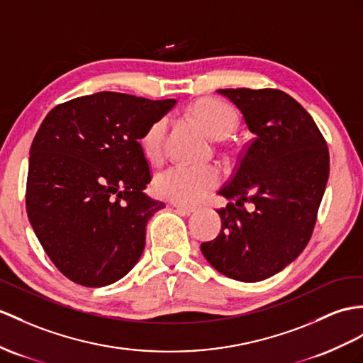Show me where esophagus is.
<instances>
[{
	"instance_id": "obj_1",
	"label": "esophagus",
	"mask_w": 363,
	"mask_h": 363,
	"mask_svg": "<svg viewBox=\"0 0 363 363\" xmlns=\"http://www.w3.org/2000/svg\"><path fill=\"white\" fill-rule=\"evenodd\" d=\"M172 206L179 211V212H182V214H192V212H196L197 211V208L196 206H189V205H180V203H172Z\"/></svg>"
}]
</instances>
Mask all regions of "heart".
<instances>
[{"instance_id": "heart-1", "label": "heart", "mask_w": 363, "mask_h": 363, "mask_svg": "<svg viewBox=\"0 0 363 363\" xmlns=\"http://www.w3.org/2000/svg\"><path fill=\"white\" fill-rule=\"evenodd\" d=\"M191 112L208 130V134L218 140L231 135L237 126L235 111L223 101L203 99L192 104ZM166 134V117L154 120L146 128L140 138V145L147 160L158 162L163 157ZM220 180H222V172L216 166L177 163L155 175L154 191L162 199L194 205L214 191Z\"/></svg>"}]
</instances>
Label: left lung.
Wrapping results in <instances>:
<instances>
[{
	"mask_svg": "<svg viewBox=\"0 0 363 363\" xmlns=\"http://www.w3.org/2000/svg\"><path fill=\"white\" fill-rule=\"evenodd\" d=\"M240 109L254 138L220 196L222 231L201 243L206 260L223 276L260 281L305 250L330 175V154L313 117L279 89H218ZM248 201L253 211L242 208Z\"/></svg>",
	"mask_w": 363,
	"mask_h": 363,
	"instance_id": "8db88e82",
	"label": "left lung"
}]
</instances>
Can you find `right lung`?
Instances as JSON below:
<instances>
[{"label":"right lung","mask_w":363,"mask_h":363,"mask_svg":"<svg viewBox=\"0 0 363 363\" xmlns=\"http://www.w3.org/2000/svg\"><path fill=\"white\" fill-rule=\"evenodd\" d=\"M175 100L120 92L55 106L30 146L26 209L52 263L78 285L125 277L164 203L145 194L151 171L140 138Z\"/></svg>","instance_id":"1"}]
</instances>
